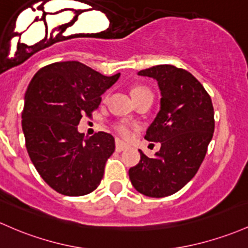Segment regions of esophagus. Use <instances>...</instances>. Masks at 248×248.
<instances>
[{"instance_id": "1", "label": "esophagus", "mask_w": 248, "mask_h": 248, "mask_svg": "<svg viewBox=\"0 0 248 248\" xmlns=\"http://www.w3.org/2000/svg\"><path fill=\"white\" fill-rule=\"evenodd\" d=\"M127 147H128V146H127L124 142H122V141H120V140H116L115 141V149H116V152L124 151V149H126Z\"/></svg>"}]
</instances>
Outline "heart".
<instances>
[{"label":"heart","instance_id":"b5f03b06","mask_svg":"<svg viewBox=\"0 0 248 248\" xmlns=\"http://www.w3.org/2000/svg\"><path fill=\"white\" fill-rule=\"evenodd\" d=\"M146 93H151V91H148V89L145 88V87H141V86L134 87V88L130 91V94H132L133 99H135V97L140 96V95L146 94ZM113 128L116 133H118L120 137L124 139H128L130 135H132V130H133L132 126L128 124H126V122H116V124H114Z\"/></svg>","mask_w":248,"mask_h":248}]
</instances>
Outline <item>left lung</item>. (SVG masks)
Wrapping results in <instances>:
<instances>
[{
  "label": "left lung",
  "instance_id": "obj_1",
  "mask_svg": "<svg viewBox=\"0 0 248 248\" xmlns=\"http://www.w3.org/2000/svg\"><path fill=\"white\" fill-rule=\"evenodd\" d=\"M157 81L161 100L145 139L161 143L154 157L139 149L141 160L129 170L134 188L151 198H164L192 180L213 138L214 109L211 96L189 72L172 64L140 70Z\"/></svg>",
  "mask_w": 248,
  "mask_h": 248
}]
</instances>
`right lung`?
<instances>
[{
  "label": "right lung",
  "mask_w": 248,
  "mask_h": 248,
  "mask_svg": "<svg viewBox=\"0 0 248 248\" xmlns=\"http://www.w3.org/2000/svg\"><path fill=\"white\" fill-rule=\"evenodd\" d=\"M78 61L41 68L24 95L22 129L32 165L56 192L80 197L101 182L115 141L105 132L89 139L78 133L82 115H92L101 95L119 80Z\"/></svg>",
  "instance_id": "obj_1"
}]
</instances>
